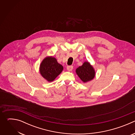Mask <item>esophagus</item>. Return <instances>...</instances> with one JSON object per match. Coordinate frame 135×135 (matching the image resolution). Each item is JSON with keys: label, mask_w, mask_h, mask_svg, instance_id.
<instances>
[{"label": "esophagus", "mask_w": 135, "mask_h": 135, "mask_svg": "<svg viewBox=\"0 0 135 135\" xmlns=\"http://www.w3.org/2000/svg\"><path fill=\"white\" fill-rule=\"evenodd\" d=\"M73 69V67L72 66H67V70L68 71H71Z\"/></svg>", "instance_id": "esophagus-1"}]
</instances>
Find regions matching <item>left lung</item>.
Masks as SVG:
<instances>
[{
	"label": "left lung",
	"instance_id": "obj_1",
	"mask_svg": "<svg viewBox=\"0 0 135 135\" xmlns=\"http://www.w3.org/2000/svg\"><path fill=\"white\" fill-rule=\"evenodd\" d=\"M76 73L84 83L91 81L95 75L94 68L88 61H85L81 66L77 68Z\"/></svg>",
	"mask_w": 135,
	"mask_h": 135
}]
</instances>
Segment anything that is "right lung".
I'll use <instances>...</instances> for the list:
<instances>
[{
    "label": "right lung",
    "instance_id": "1",
    "mask_svg": "<svg viewBox=\"0 0 135 135\" xmlns=\"http://www.w3.org/2000/svg\"><path fill=\"white\" fill-rule=\"evenodd\" d=\"M63 69V66L57 62L54 57L48 56L42 61L40 66V72L43 78L51 82L62 72Z\"/></svg>",
    "mask_w": 135,
    "mask_h": 135
}]
</instances>
